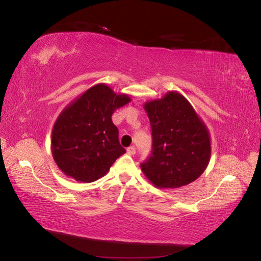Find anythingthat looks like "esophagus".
Masks as SVG:
<instances>
[{
  "mask_svg": "<svg viewBox=\"0 0 261 261\" xmlns=\"http://www.w3.org/2000/svg\"><path fill=\"white\" fill-rule=\"evenodd\" d=\"M135 152H136V148L134 147V146H130V147L127 148V153H129V154H135Z\"/></svg>",
  "mask_w": 261,
  "mask_h": 261,
  "instance_id": "esophagus-1",
  "label": "esophagus"
}]
</instances>
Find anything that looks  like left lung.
<instances>
[{"label":"left lung","instance_id":"8db88e82","mask_svg":"<svg viewBox=\"0 0 261 261\" xmlns=\"http://www.w3.org/2000/svg\"><path fill=\"white\" fill-rule=\"evenodd\" d=\"M152 134L150 157L140 165L158 189L188 186L198 179L211 159L207 126L192 104L178 91L144 103Z\"/></svg>","mask_w":261,"mask_h":261}]
</instances>
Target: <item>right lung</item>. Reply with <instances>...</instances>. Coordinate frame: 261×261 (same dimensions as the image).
Listing matches in <instances>:
<instances>
[{
    "instance_id": "right-lung-1",
    "label": "right lung",
    "mask_w": 261,
    "mask_h": 261,
    "mask_svg": "<svg viewBox=\"0 0 261 261\" xmlns=\"http://www.w3.org/2000/svg\"><path fill=\"white\" fill-rule=\"evenodd\" d=\"M130 101L128 94L97 83L61 111L53 127L50 149L67 177L84 183L96 181L125 153L112 114Z\"/></svg>"
}]
</instances>
